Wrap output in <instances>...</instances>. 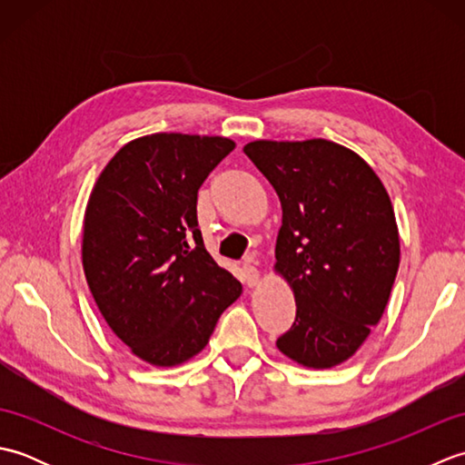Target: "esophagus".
Wrapping results in <instances>:
<instances>
[{"label":"esophagus","instance_id":"34e87169","mask_svg":"<svg viewBox=\"0 0 465 465\" xmlns=\"http://www.w3.org/2000/svg\"><path fill=\"white\" fill-rule=\"evenodd\" d=\"M242 275H243V283L248 285V288H255V285L260 283V272L255 265L252 263H245L242 268Z\"/></svg>","mask_w":465,"mask_h":465}]
</instances>
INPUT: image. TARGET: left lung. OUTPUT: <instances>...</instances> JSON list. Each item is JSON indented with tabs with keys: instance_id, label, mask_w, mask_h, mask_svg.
Returning <instances> with one entry per match:
<instances>
[{
	"instance_id": "left-lung-1",
	"label": "left lung",
	"mask_w": 465,
	"mask_h": 465,
	"mask_svg": "<svg viewBox=\"0 0 465 465\" xmlns=\"http://www.w3.org/2000/svg\"><path fill=\"white\" fill-rule=\"evenodd\" d=\"M282 202L273 270L295 298V322L275 341L303 368L340 365L378 325L400 268L388 192L368 162L330 140L243 145Z\"/></svg>"
}]
</instances>
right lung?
Wrapping results in <instances>:
<instances>
[{
    "instance_id": "1",
    "label": "right lung",
    "mask_w": 465,
    "mask_h": 465,
    "mask_svg": "<svg viewBox=\"0 0 465 465\" xmlns=\"http://www.w3.org/2000/svg\"><path fill=\"white\" fill-rule=\"evenodd\" d=\"M235 143L152 134L117 152L84 215L82 263L104 320L137 358L173 368L200 353L242 283L207 253L197 190Z\"/></svg>"
}]
</instances>
